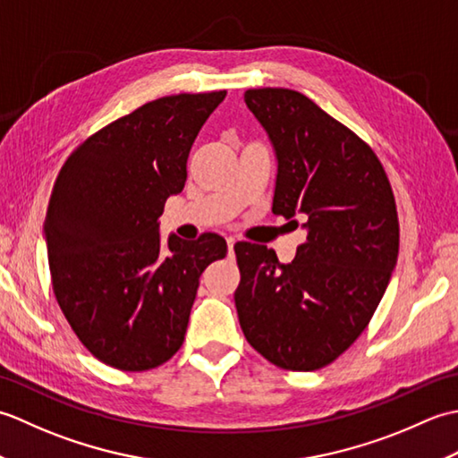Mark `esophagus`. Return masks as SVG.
<instances>
[{
    "label": "esophagus",
    "instance_id": "obj_1",
    "mask_svg": "<svg viewBox=\"0 0 458 458\" xmlns=\"http://www.w3.org/2000/svg\"><path fill=\"white\" fill-rule=\"evenodd\" d=\"M226 244H228V250L232 251V250H234V244H236V238H232V236H230V238L226 240Z\"/></svg>",
    "mask_w": 458,
    "mask_h": 458
}]
</instances>
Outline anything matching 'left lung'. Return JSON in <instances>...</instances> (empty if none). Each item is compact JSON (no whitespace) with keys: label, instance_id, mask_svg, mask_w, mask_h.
<instances>
[{"label":"left lung","instance_id":"1","mask_svg":"<svg viewBox=\"0 0 458 458\" xmlns=\"http://www.w3.org/2000/svg\"><path fill=\"white\" fill-rule=\"evenodd\" d=\"M244 100L276 149L271 210L301 214L307 242L291 264L266 246H234L240 327L271 364L310 372L362 335L386 293L400 250L395 199L372 148L307 96L251 89Z\"/></svg>","mask_w":458,"mask_h":458}]
</instances>
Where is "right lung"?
Returning <instances> with one entry per match:
<instances>
[{"label": "right lung", "instance_id": "obj_1", "mask_svg": "<svg viewBox=\"0 0 458 458\" xmlns=\"http://www.w3.org/2000/svg\"><path fill=\"white\" fill-rule=\"evenodd\" d=\"M226 90L143 104L84 140L64 161L48 200L45 240L53 293L90 354L143 372L182 346L199 279L226 256V240L169 236L165 200L187 181L194 140Z\"/></svg>", "mask_w": 458, "mask_h": 458}]
</instances>
